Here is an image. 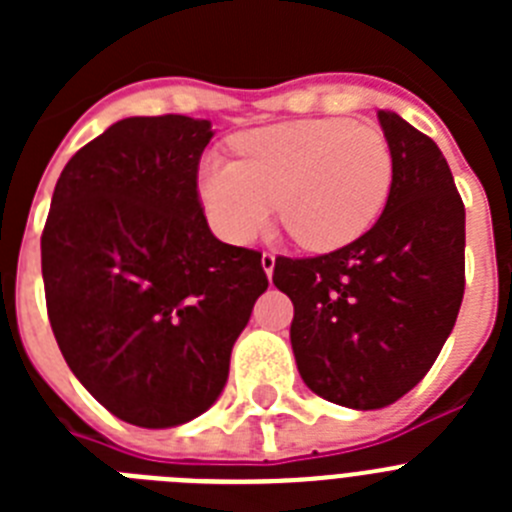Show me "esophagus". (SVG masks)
I'll list each match as a JSON object with an SVG mask.
<instances>
[{
	"instance_id": "obj_1",
	"label": "esophagus",
	"mask_w": 512,
	"mask_h": 512,
	"mask_svg": "<svg viewBox=\"0 0 512 512\" xmlns=\"http://www.w3.org/2000/svg\"><path fill=\"white\" fill-rule=\"evenodd\" d=\"M274 264H277V259H274V253H269V251L261 253V266H264L266 277H271V274H274Z\"/></svg>"
}]
</instances>
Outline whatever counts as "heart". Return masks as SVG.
Returning a JSON list of instances; mask_svg holds the SVG:
<instances>
[{"mask_svg":"<svg viewBox=\"0 0 512 512\" xmlns=\"http://www.w3.org/2000/svg\"><path fill=\"white\" fill-rule=\"evenodd\" d=\"M235 161L207 158L200 200L225 241L246 246L271 220L310 251L356 241L387 205L392 148L377 125L341 117L297 120L235 140Z\"/></svg>","mask_w":512,"mask_h":512,"instance_id":"1","label":"heart"}]
</instances>
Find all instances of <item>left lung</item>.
Wrapping results in <instances>:
<instances>
[{
	"label": "left lung",
	"mask_w": 512,
	"mask_h": 512,
	"mask_svg": "<svg viewBox=\"0 0 512 512\" xmlns=\"http://www.w3.org/2000/svg\"><path fill=\"white\" fill-rule=\"evenodd\" d=\"M395 176L384 212L338 251L274 264L295 305L289 341L305 384L343 408L379 410L428 374L464 297V202L438 146L379 110Z\"/></svg>",
	"instance_id": "1"
}]
</instances>
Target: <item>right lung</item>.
<instances>
[{
	"label": "right lung",
	"instance_id": "obj_1",
	"mask_svg": "<svg viewBox=\"0 0 512 512\" xmlns=\"http://www.w3.org/2000/svg\"><path fill=\"white\" fill-rule=\"evenodd\" d=\"M210 120L125 117L76 151L40 238L48 320L89 395L125 423L174 428L228 382L269 287L261 253L212 235L197 192Z\"/></svg>",
	"mask_w": 512,
	"mask_h": 512
}]
</instances>
